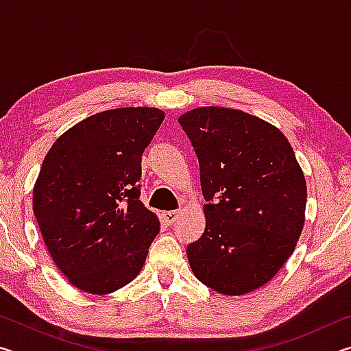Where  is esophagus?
<instances>
[{
    "label": "esophagus",
    "mask_w": 351,
    "mask_h": 351,
    "mask_svg": "<svg viewBox=\"0 0 351 351\" xmlns=\"http://www.w3.org/2000/svg\"><path fill=\"white\" fill-rule=\"evenodd\" d=\"M180 215H181L180 210H167V212L162 213V218H164V221L167 223V224H173V223L178 221V218H180Z\"/></svg>",
    "instance_id": "34e87169"
}]
</instances>
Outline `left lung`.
I'll list each match as a JSON object with an SVG mask.
<instances>
[{"label":"left lung","mask_w":351,"mask_h":351,"mask_svg":"<svg viewBox=\"0 0 351 351\" xmlns=\"http://www.w3.org/2000/svg\"><path fill=\"white\" fill-rule=\"evenodd\" d=\"M199 162L206 229L187 246L201 283L228 295L263 287L305 223L306 182L280 130L239 110L203 106L178 119Z\"/></svg>","instance_id":"obj_1"}]
</instances>
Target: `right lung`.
I'll return each mask as SVG.
<instances>
[{"label":"right lung","mask_w":351,"mask_h":351,"mask_svg":"<svg viewBox=\"0 0 351 351\" xmlns=\"http://www.w3.org/2000/svg\"><path fill=\"white\" fill-rule=\"evenodd\" d=\"M164 121L158 108L97 112L47 152L34 213L47 251L71 285L108 294L139 274L159 219L141 203L142 153Z\"/></svg>","instance_id":"right-lung-1"}]
</instances>
